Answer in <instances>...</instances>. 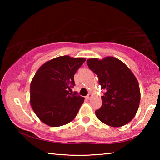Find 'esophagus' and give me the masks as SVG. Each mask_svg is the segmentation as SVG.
Instances as JSON below:
<instances>
[{"label":"esophagus","instance_id":"obj_1","mask_svg":"<svg viewBox=\"0 0 160 160\" xmlns=\"http://www.w3.org/2000/svg\"><path fill=\"white\" fill-rule=\"evenodd\" d=\"M91 97H92V94H88V96L86 97V98L88 99H90L91 98Z\"/></svg>","mask_w":160,"mask_h":160}]
</instances>
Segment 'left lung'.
<instances>
[{"label": "left lung", "instance_id": "8db88e82", "mask_svg": "<svg viewBox=\"0 0 160 160\" xmlns=\"http://www.w3.org/2000/svg\"><path fill=\"white\" fill-rule=\"evenodd\" d=\"M90 69L99 78L102 105L97 110V118L107 125L120 127L128 123L138 109L140 91L136 78L122 61L113 56L87 61Z\"/></svg>", "mask_w": 160, "mask_h": 160}]
</instances>
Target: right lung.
<instances>
[{
  "instance_id": "1",
  "label": "right lung",
  "mask_w": 160,
  "mask_h": 160,
  "mask_svg": "<svg viewBox=\"0 0 160 160\" xmlns=\"http://www.w3.org/2000/svg\"><path fill=\"white\" fill-rule=\"evenodd\" d=\"M85 60L58 56L37 70L30 85V104L43 123L58 127L75 118L85 98L69 91L75 86V73Z\"/></svg>"
}]
</instances>
